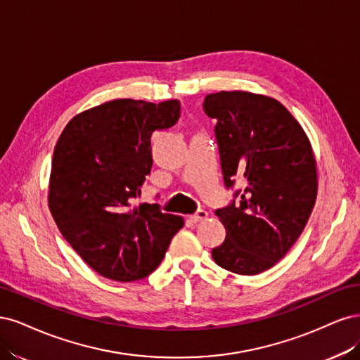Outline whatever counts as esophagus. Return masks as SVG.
Here are the masks:
<instances>
[{
	"instance_id": "34e87169",
	"label": "esophagus",
	"mask_w": 360,
	"mask_h": 360,
	"mask_svg": "<svg viewBox=\"0 0 360 360\" xmlns=\"http://www.w3.org/2000/svg\"><path fill=\"white\" fill-rule=\"evenodd\" d=\"M206 218H207V212H206V211H203V210L197 211L195 214L190 215V219H191L193 223H199V221H203V219H206Z\"/></svg>"
}]
</instances>
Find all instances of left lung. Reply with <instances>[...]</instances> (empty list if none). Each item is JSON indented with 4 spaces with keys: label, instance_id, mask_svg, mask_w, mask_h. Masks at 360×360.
Listing matches in <instances>:
<instances>
[{
    "label": "left lung",
    "instance_id": "1",
    "mask_svg": "<svg viewBox=\"0 0 360 360\" xmlns=\"http://www.w3.org/2000/svg\"><path fill=\"white\" fill-rule=\"evenodd\" d=\"M226 187L242 179L239 203L217 210L226 240L212 250L218 266L257 275L280 262L302 233L317 199V161L311 142L283 104L248 91L206 96Z\"/></svg>",
    "mask_w": 360,
    "mask_h": 360
}]
</instances>
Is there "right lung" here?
<instances>
[{
	"mask_svg": "<svg viewBox=\"0 0 360 360\" xmlns=\"http://www.w3.org/2000/svg\"><path fill=\"white\" fill-rule=\"evenodd\" d=\"M179 100L117 98L73 117L55 145L48 203L65 240L97 274L141 281L184 218L133 205L153 167L150 134L175 125Z\"/></svg>",
	"mask_w": 360,
	"mask_h": 360,
	"instance_id": "1",
	"label": "right lung"
}]
</instances>
